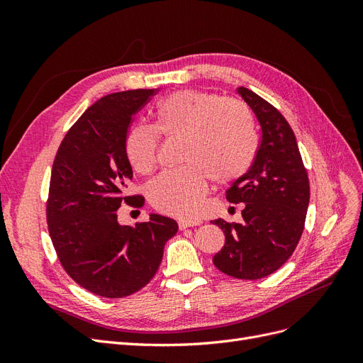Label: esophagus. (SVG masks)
<instances>
[{
    "label": "esophagus",
    "instance_id": "esophagus-1",
    "mask_svg": "<svg viewBox=\"0 0 363 363\" xmlns=\"http://www.w3.org/2000/svg\"><path fill=\"white\" fill-rule=\"evenodd\" d=\"M201 221L200 219H191V218H186V219H179V228L184 230L188 227H194V225H200Z\"/></svg>",
    "mask_w": 363,
    "mask_h": 363
}]
</instances>
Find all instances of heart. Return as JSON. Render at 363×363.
Listing matches in <instances>:
<instances>
[{
  "instance_id": "obj_1",
  "label": "heart",
  "mask_w": 363,
  "mask_h": 363,
  "mask_svg": "<svg viewBox=\"0 0 363 363\" xmlns=\"http://www.w3.org/2000/svg\"><path fill=\"white\" fill-rule=\"evenodd\" d=\"M155 128L136 125L125 138V155L139 174L157 163L159 135L182 139L183 167L164 171L148 184V200L169 215H194L207 191V177L235 182L250 169L257 151L256 124L238 100L199 89L175 91L157 103Z\"/></svg>"
}]
</instances>
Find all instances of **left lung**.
<instances>
[{
    "instance_id": "obj_1",
    "label": "left lung",
    "mask_w": 363,
    "mask_h": 363,
    "mask_svg": "<svg viewBox=\"0 0 363 363\" xmlns=\"http://www.w3.org/2000/svg\"><path fill=\"white\" fill-rule=\"evenodd\" d=\"M236 92L255 112L262 139L250 169L225 192L230 203L244 204V221H213L225 235L213 263L227 276L257 280L277 271L292 256L304 228L311 189L288 121L247 87L240 86Z\"/></svg>"
}]
</instances>
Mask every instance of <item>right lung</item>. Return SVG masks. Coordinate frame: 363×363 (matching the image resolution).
<instances>
[{"label":"right lung","instance_id":"obj_1","mask_svg":"<svg viewBox=\"0 0 363 363\" xmlns=\"http://www.w3.org/2000/svg\"><path fill=\"white\" fill-rule=\"evenodd\" d=\"M155 92L100 98L69 128L52 163L47 203L52 245L69 277L106 298H123L150 283L164 244L179 230L159 213L135 227L118 223L121 203L144 204L142 196H123L133 177L125 138L131 118Z\"/></svg>","mask_w":363,"mask_h":363}]
</instances>
